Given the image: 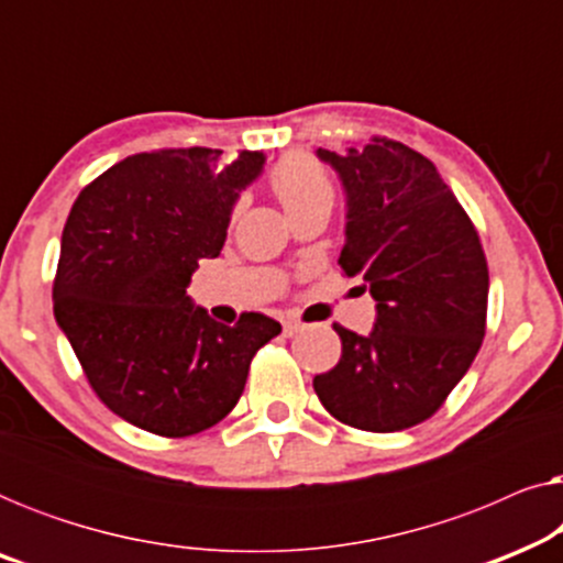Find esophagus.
<instances>
[{
	"label": "esophagus",
	"instance_id": "34e87169",
	"mask_svg": "<svg viewBox=\"0 0 563 563\" xmlns=\"http://www.w3.org/2000/svg\"><path fill=\"white\" fill-rule=\"evenodd\" d=\"M282 328H284V335H287V338H291V335H297L299 333V330H302L305 325H302V322H297V320H284L282 322Z\"/></svg>",
	"mask_w": 563,
	"mask_h": 563
}]
</instances>
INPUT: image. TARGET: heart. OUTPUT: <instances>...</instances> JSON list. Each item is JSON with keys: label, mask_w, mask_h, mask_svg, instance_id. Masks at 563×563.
<instances>
[{"label": "heart", "mask_w": 563, "mask_h": 563, "mask_svg": "<svg viewBox=\"0 0 563 563\" xmlns=\"http://www.w3.org/2000/svg\"><path fill=\"white\" fill-rule=\"evenodd\" d=\"M268 187L289 218L307 207L333 205V179H330L328 168L305 153L284 156L268 174Z\"/></svg>", "instance_id": "heart-1"}]
</instances>
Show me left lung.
Listing matches in <instances>:
<instances>
[{"label": "left lung", "mask_w": 563, "mask_h": 563, "mask_svg": "<svg viewBox=\"0 0 563 563\" xmlns=\"http://www.w3.org/2000/svg\"><path fill=\"white\" fill-rule=\"evenodd\" d=\"M345 191L338 264L376 302L368 335L333 325L341 361L312 387L335 420L391 433L428 420L468 372L487 322L489 272L479 235L418 151L374 137L345 156L318 148Z\"/></svg>", "instance_id": "1"}]
</instances>
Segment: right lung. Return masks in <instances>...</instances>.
<instances>
[{
	"mask_svg": "<svg viewBox=\"0 0 563 563\" xmlns=\"http://www.w3.org/2000/svg\"><path fill=\"white\" fill-rule=\"evenodd\" d=\"M264 164L258 151L230 164L218 148L137 153L76 197L53 314L91 389L130 426L166 438L212 428L241 399L256 351L282 333L261 312L222 325L187 295Z\"/></svg>",
	"mask_w": 563,
	"mask_h": 563,
	"instance_id": "right-lung-1",
	"label": "right lung"
}]
</instances>
